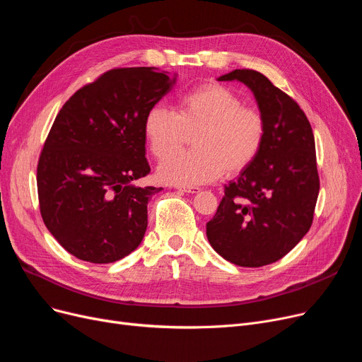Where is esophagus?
<instances>
[{"label": "esophagus", "mask_w": 362, "mask_h": 362, "mask_svg": "<svg viewBox=\"0 0 362 362\" xmlns=\"http://www.w3.org/2000/svg\"><path fill=\"white\" fill-rule=\"evenodd\" d=\"M177 190L181 193H187V194H194V193L200 192V188L199 187H177Z\"/></svg>", "instance_id": "34e87169"}]
</instances>
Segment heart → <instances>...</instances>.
I'll use <instances>...</instances> for the list:
<instances>
[{
    "instance_id": "heart-1",
    "label": "heart",
    "mask_w": 362,
    "mask_h": 362,
    "mask_svg": "<svg viewBox=\"0 0 362 362\" xmlns=\"http://www.w3.org/2000/svg\"><path fill=\"white\" fill-rule=\"evenodd\" d=\"M267 134L264 115L231 88L208 82L187 91L177 112L153 106L144 117V135L160 181L180 187L212 182L247 169L259 154ZM194 134L192 152L173 151Z\"/></svg>"
}]
</instances>
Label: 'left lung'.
I'll use <instances>...</instances> for the list:
<instances>
[{"mask_svg": "<svg viewBox=\"0 0 362 362\" xmlns=\"http://www.w3.org/2000/svg\"><path fill=\"white\" fill-rule=\"evenodd\" d=\"M218 81L247 85L267 134L253 163L223 188L206 235L228 262L264 267L281 259L313 226L320 192L314 134L298 103L265 75L235 69Z\"/></svg>", "mask_w": 362, "mask_h": 362, "instance_id": "8db88e82", "label": "left lung"}]
</instances>
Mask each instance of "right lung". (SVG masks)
<instances>
[{
  "mask_svg": "<svg viewBox=\"0 0 362 362\" xmlns=\"http://www.w3.org/2000/svg\"><path fill=\"white\" fill-rule=\"evenodd\" d=\"M175 78L154 67H117L83 85L60 109L37 168L42 221L78 259L110 264L139 247L148 175L144 117Z\"/></svg>",
  "mask_w": 362,
  "mask_h": 362,
  "instance_id": "obj_1",
  "label": "right lung"
}]
</instances>
